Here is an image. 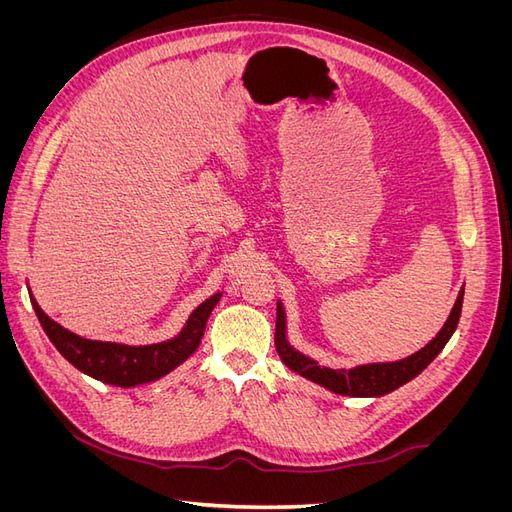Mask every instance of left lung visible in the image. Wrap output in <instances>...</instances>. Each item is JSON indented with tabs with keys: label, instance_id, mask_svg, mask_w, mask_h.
Segmentation results:
<instances>
[{
	"label": "left lung",
	"instance_id": "obj_1",
	"mask_svg": "<svg viewBox=\"0 0 512 512\" xmlns=\"http://www.w3.org/2000/svg\"><path fill=\"white\" fill-rule=\"evenodd\" d=\"M461 305H463V288L455 301V307L451 316H448L446 324L440 329V333L431 339V342L414 352L412 356L397 363H376V365H361L354 369H329L320 367L316 361L307 359L305 354L290 348L286 342V316L284 307L277 301V322H275V348L277 354L282 356V361L292 369L301 374L303 378L318 382L324 389H329L337 395H350V397H380L399 389L401 384L410 382L416 378L421 371L436 359L440 350L446 346L448 339L455 333L459 316H461Z\"/></svg>",
	"mask_w": 512,
	"mask_h": 512
}]
</instances>
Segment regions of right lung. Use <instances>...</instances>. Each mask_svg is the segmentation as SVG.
<instances>
[{
	"mask_svg": "<svg viewBox=\"0 0 512 512\" xmlns=\"http://www.w3.org/2000/svg\"><path fill=\"white\" fill-rule=\"evenodd\" d=\"M220 297L222 292L213 294V297L207 299L203 305H198L190 320L185 322L183 331L175 339L151 346L91 342V339L74 335L55 320H51L34 299L32 303L44 333L49 335L53 346L61 352L66 361H70L76 369H81L83 374L100 382L115 384L121 386V389H130V386L153 382L166 376L168 371H173L177 365L188 359V356L198 348L200 337L205 333L207 318L211 314V309L218 305Z\"/></svg>",
	"mask_w": 512,
	"mask_h": 512,
	"instance_id": "right-lung-1",
	"label": "right lung"
}]
</instances>
